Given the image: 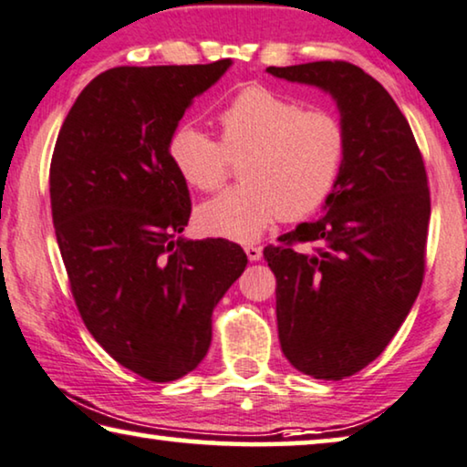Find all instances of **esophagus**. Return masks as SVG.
Masks as SVG:
<instances>
[{
  "mask_svg": "<svg viewBox=\"0 0 467 467\" xmlns=\"http://www.w3.org/2000/svg\"><path fill=\"white\" fill-rule=\"evenodd\" d=\"M244 250H246V256H248L250 261H259L261 256H263V248L261 246L248 244V246H244Z\"/></svg>",
  "mask_w": 467,
  "mask_h": 467,
  "instance_id": "34e87169",
  "label": "esophagus"
}]
</instances>
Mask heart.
Returning <instances> with one entry per match:
<instances>
[{
  "instance_id": "b5f03b06",
  "label": "heart",
  "mask_w": 467,
  "mask_h": 467,
  "mask_svg": "<svg viewBox=\"0 0 467 467\" xmlns=\"http://www.w3.org/2000/svg\"><path fill=\"white\" fill-rule=\"evenodd\" d=\"M221 143L193 124L172 132L168 153L177 172L200 192H217L240 162L244 183L200 206L206 229L256 240L275 219L316 213L339 183L348 158V128L324 107L265 86L240 90L219 113Z\"/></svg>"
}]
</instances>
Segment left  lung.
Returning a JSON list of instances; mask_svg holds the SVG:
<instances>
[{
  "label": "left lung",
  "instance_id": "obj_1",
  "mask_svg": "<svg viewBox=\"0 0 467 467\" xmlns=\"http://www.w3.org/2000/svg\"><path fill=\"white\" fill-rule=\"evenodd\" d=\"M328 92L348 128V158L320 219L263 250L275 275L284 356L314 379L356 375L388 348L419 295L430 189L421 151L388 90L346 60L267 67ZM316 241L312 251L301 244Z\"/></svg>",
  "mask_w": 467,
  "mask_h": 467
}]
</instances>
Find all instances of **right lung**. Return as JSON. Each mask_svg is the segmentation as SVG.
Listing matches in <instances>:
<instances>
[{
	"instance_id": "add662e5",
	"label": "right lung",
	"mask_w": 467,
	"mask_h": 467,
	"mask_svg": "<svg viewBox=\"0 0 467 467\" xmlns=\"http://www.w3.org/2000/svg\"><path fill=\"white\" fill-rule=\"evenodd\" d=\"M229 65L100 73L54 145L52 223L79 316L113 360L155 383L204 360L213 309L248 263L229 240L177 238L192 200L168 153L187 107Z\"/></svg>"
}]
</instances>
